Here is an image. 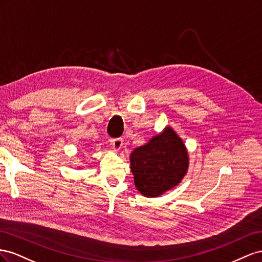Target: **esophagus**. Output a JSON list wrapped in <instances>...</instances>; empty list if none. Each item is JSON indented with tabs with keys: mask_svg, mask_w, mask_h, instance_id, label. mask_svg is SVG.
Listing matches in <instances>:
<instances>
[{
	"mask_svg": "<svg viewBox=\"0 0 262 262\" xmlns=\"http://www.w3.org/2000/svg\"><path fill=\"white\" fill-rule=\"evenodd\" d=\"M112 146L115 149V150H119L123 146V139L122 138H114L112 139Z\"/></svg>",
	"mask_w": 262,
	"mask_h": 262,
	"instance_id": "obj_1",
	"label": "esophagus"
}]
</instances>
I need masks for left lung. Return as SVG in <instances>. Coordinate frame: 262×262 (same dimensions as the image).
I'll use <instances>...</instances> for the list:
<instances>
[{"label":"left lung","instance_id":"1","mask_svg":"<svg viewBox=\"0 0 262 262\" xmlns=\"http://www.w3.org/2000/svg\"><path fill=\"white\" fill-rule=\"evenodd\" d=\"M188 166L185 146L170 127L130 155L136 189L147 198L159 196L180 183Z\"/></svg>","mask_w":262,"mask_h":262}]
</instances>
